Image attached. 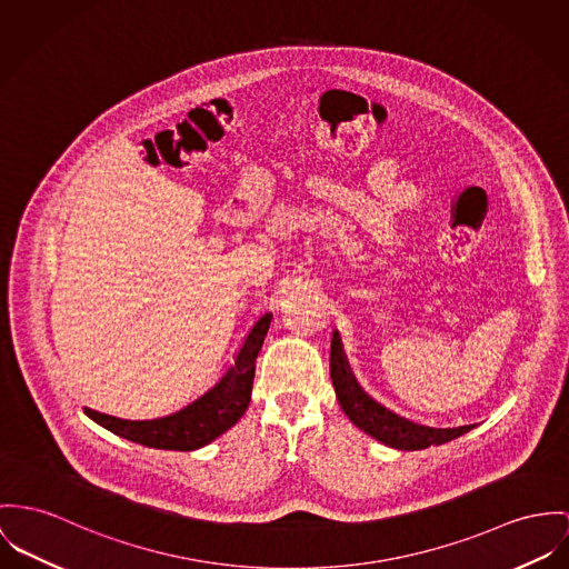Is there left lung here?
<instances>
[{
  "instance_id": "8db88e82",
  "label": "left lung",
  "mask_w": 569,
  "mask_h": 569,
  "mask_svg": "<svg viewBox=\"0 0 569 569\" xmlns=\"http://www.w3.org/2000/svg\"><path fill=\"white\" fill-rule=\"evenodd\" d=\"M331 381L336 388V396L340 400V407L349 416L350 422L357 425L361 431L372 436L392 448L400 450H422L429 448L431 443H443L450 439L459 438L475 429V425L468 427H457V429H433V427H422L416 422H409L405 418H398L386 407L377 405L370 396L361 392L357 381L350 375L349 363L345 359L342 345L338 338V331L333 333L331 340Z\"/></svg>"
}]
</instances>
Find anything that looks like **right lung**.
<instances>
[{
    "label": "right lung",
    "instance_id": "obj_1",
    "mask_svg": "<svg viewBox=\"0 0 569 569\" xmlns=\"http://www.w3.org/2000/svg\"><path fill=\"white\" fill-rule=\"evenodd\" d=\"M270 313L262 316L244 340L236 357V366L227 370L219 383L167 418L156 420H121L92 409H84L88 418L112 431L114 436L136 443L162 450H197L231 429L249 407L256 377V359L262 349L270 325Z\"/></svg>",
    "mask_w": 569,
    "mask_h": 569
}]
</instances>
